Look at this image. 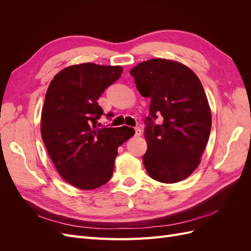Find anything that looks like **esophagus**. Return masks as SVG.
Instances as JSON below:
<instances>
[{
    "mask_svg": "<svg viewBox=\"0 0 251 251\" xmlns=\"http://www.w3.org/2000/svg\"><path fill=\"white\" fill-rule=\"evenodd\" d=\"M141 134H142L141 128L140 127H136L135 128V135L137 136V137H139V136H141Z\"/></svg>",
    "mask_w": 251,
    "mask_h": 251,
    "instance_id": "34e87169",
    "label": "esophagus"
}]
</instances>
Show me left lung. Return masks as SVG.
<instances>
[{
    "mask_svg": "<svg viewBox=\"0 0 251 251\" xmlns=\"http://www.w3.org/2000/svg\"><path fill=\"white\" fill-rule=\"evenodd\" d=\"M143 97L151 98L142 161L149 176L162 183L184 180L201 162L211 128V112L200 79L176 60L151 58L130 71ZM158 115L161 125H154Z\"/></svg>",
    "mask_w": 251,
    "mask_h": 251,
    "instance_id": "obj_1",
    "label": "left lung"
}]
</instances>
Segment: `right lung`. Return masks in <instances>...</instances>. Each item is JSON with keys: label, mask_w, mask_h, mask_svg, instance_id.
I'll return each mask as SVG.
<instances>
[{"label": "right lung", "mask_w": 251, "mask_h": 251, "mask_svg": "<svg viewBox=\"0 0 251 251\" xmlns=\"http://www.w3.org/2000/svg\"><path fill=\"white\" fill-rule=\"evenodd\" d=\"M123 73L120 66L73 65L58 72L48 87L41 134L62 178L89 191L111 179L117 149L135 134L133 127H96L103 111L97 100Z\"/></svg>", "instance_id": "obj_1"}]
</instances>
